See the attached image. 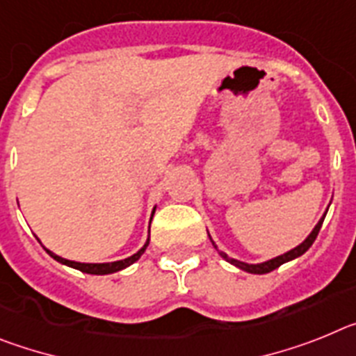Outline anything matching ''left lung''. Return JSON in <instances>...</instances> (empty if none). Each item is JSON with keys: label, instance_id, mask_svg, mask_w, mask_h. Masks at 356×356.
I'll use <instances>...</instances> for the list:
<instances>
[{"label": "left lung", "instance_id": "left-lung-1", "mask_svg": "<svg viewBox=\"0 0 356 356\" xmlns=\"http://www.w3.org/2000/svg\"><path fill=\"white\" fill-rule=\"evenodd\" d=\"M324 216H326V215H324ZM324 216L319 220V224L315 225L314 231H312V233H310V236H308L307 240H305V242L301 243V245H298V247H296V249H292V251L285 252V254L277 256V258L268 259V261H265V264L249 265V264H243V261H238V259L229 258V256L224 254V252H220V254H222V258L227 259V261H229V264H233L234 267L242 268V270L251 272V274H267V272H272V270H274V268L281 267V265L286 264V261H290V259H293V258H298V256L305 254V252H307L308 249H310L312 243H314V242H315V238H317V234H319L321 225H323V222H324ZM213 245H215V242H213ZM215 249H216V245H215ZM216 251H218V249H216Z\"/></svg>", "mask_w": 356, "mask_h": 356}]
</instances>
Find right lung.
Wrapping results in <instances>:
<instances>
[{
    "label": "right lung",
    "instance_id": "obj_1",
    "mask_svg": "<svg viewBox=\"0 0 356 356\" xmlns=\"http://www.w3.org/2000/svg\"><path fill=\"white\" fill-rule=\"evenodd\" d=\"M154 211H156V209H154ZM152 216H154V213H152ZM148 240H150V238H148ZM148 240H147V243H145V245L141 247L140 251L136 252V254H132L131 258L120 259V261H113V264H79V261H71V259L60 258V256L54 254V252L48 251V249H46V252H48V254L51 256V258H54V259L60 261V264L67 265V267L79 268V270L86 272V274H98V276H102V274H113V272L122 270V268L129 267V265H132V264H134V261H138V259H140V256L145 252V249H147Z\"/></svg>",
    "mask_w": 356,
    "mask_h": 356
}]
</instances>
